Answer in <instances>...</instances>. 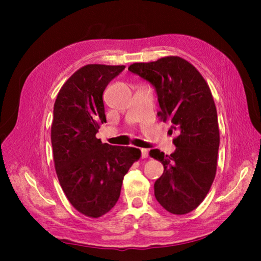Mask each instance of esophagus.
I'll return each mask as SVG.
<instances>
[{
	"instance_id": "obj_1",
	"label": "esophagus",
	"mask_w": 261,
	"mask_h": 261,
	"mask_svg": "<svg viewBox=\"0 0 261 261\" xmlns=\"http://www.w3.org/2000/svg\"><path fill=\"white\" fill-rule=\"evenodd\" d=\"M140 153H141V158L143 159L148 158V149L147 148H141Z\"/></svg>"
}]
</instances>
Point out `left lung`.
Listing matches in <instances>:
<instances>
[{
	"label": "left lung",
	"instance_id": "obj_1",
	"mask_svg": "<svg viewBox=\"0 0 261 261\" xmlns=\"http://www.w3.org/2000/svg\"><path fill=\"white\" fill-rule=\"evenodd\" d=\"M129 71L148 82L156 92L163 122L176 132V149L166 155L151 149L162 162L163 174L154 183V194L163 208L187 214L200 205L213 183L218 162L220 132L211 90L199 71L178 56L134 63Z\"/></svg>",
	"mask_w": 261,
	"mask_h": 261
}]
</instances>
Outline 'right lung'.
Here are the masks:
<instances>
[{"mask_svg": "<svg viewBox=\"0 0 261 261\" xmlns=\"http://www.w3.org/2000/svg\"><path fill=\"white\" fill-rule=\"evenodd\" d=\"M124 69L85 65L64 83L54 105L51 146L57 177L70 204L90 218L113 208L124 175L140 158L138 148L102 144L95 136L107 122L103 91Z\"/></svg>", "mask_w": 261, "mask_h": 261, "instance_id": "obj_1", "label": "right lung"}]
</instances>
